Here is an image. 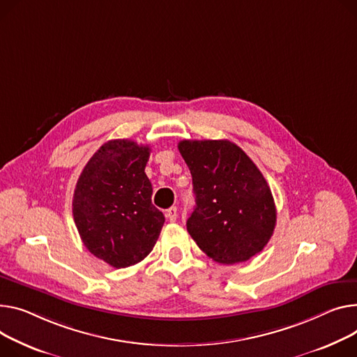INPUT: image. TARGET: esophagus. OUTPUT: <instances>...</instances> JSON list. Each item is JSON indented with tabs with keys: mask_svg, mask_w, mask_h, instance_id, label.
Returning a JSON list of instances; mask_svg holds the SVG:
<instances>
[{
	"mask_svg": "<svg viewBox=\"0 0 357 357\" xmlns=\"http://www.w3.org/2000/svg\"><path fill=\"white\" fill-rule=\"evenodd\" d=\"M165 215H166V218H168L171 222H175L176 218H178V208H176V206L169 208L168 211H166Z\"/></svg>",
	"mask_w": 357,
	"mask_h": 357,
	"instance_id": "1",
	"label": "esophagus"
}]
</instances>
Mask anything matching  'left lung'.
I'll use <instances>...</instances> for the list:
<instances>
[{
    "instance_id": "left-lung-1",
    "label": "left lung",
    "mask_w": 357,
    "mask_h": 357,
    "mask_svg": "<svg viewBox=\"0 0 357 357\" xmlns=\"http://www.w3.org/2000/svg\"><path fill=\"white\" fill-rule=\"evenodd\" d=\"M178 149L192 175L197 205L186 228L197 245L220 264L263 251L277 211L255 163L229 140H181Z\"/></svg>"
}]
</instances>
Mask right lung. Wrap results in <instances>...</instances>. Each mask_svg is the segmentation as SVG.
<instances>
[{"label":"right lung","mask_w":357,"mask_h":357,"mask_svg":"<svg viewBox=\"0 0 357 357\" xmlns=\"http://www.w3.org/2000/svg\"><path fill=\"white\" fill-rule=\"evenodd\" d=\"M151 148L133 140L106 142L86 163L73 195V218L86 248L114 268L144 259L165 222L152 204L145 174Z\"/></svg>","instance_id":"right-lung-1"}]
</instances>
